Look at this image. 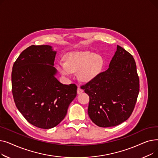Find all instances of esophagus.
Wrapping results in <instances>:
<instances>
[{
    "label": "esophagus",
    "instance_id": "esophagus-1",
    "mask_svg": "<svg viewBox=\"0 0 158 158\" xmlns=\"http://www.w3.org/2000/svg\"><path fill=\"white\" fill-rule=\"evenodd\" d=\"M82 92H83V90H82L81 88H80L79 87H78L77 89V94H81Z\"/></svg>",
    "mask_w": 158,
    "mask_h": 158
}]
</instances>
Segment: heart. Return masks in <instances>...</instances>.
<instances>
[{
  "label": "heart",
  "mask_w": 158,
  "mask_h": 158,
  "mask_svg": "<svg viewBox=\"0 0 158 158\" xmlns=\"http://www.w3.org/2000/svg\"><path fill=\"white\" fill-rule=\"evenodd\" d=\"M64 58L65 63L60 61L56 65L58 71L66 77H70L73 72H78L79 79L85 82L94 79L103 67L102 58L92 52H70Z\"/></svg>",
  "instance_id": "obj_1"
}]
</instances>
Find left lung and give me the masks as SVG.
I'll return each mask as SVG.
<instances>
[{
  "mask_svg": "<svg viewBox=\"0 0 158 158\" xmlns=\"http://www.w3.org/2000/svg\"><path fill=\"white\" fill-rule=\"evenodd\" d=\"M81 88L89 97L88 113L97 126L114 127L127 120L134 110L139 90L133 57L117 45L108 69Z\"/></svg>",
  "mask_w": 158,
  "mask_h": 158,
  "instance_id": "obj_1",
  "label": "left lung"
}]
</instances>
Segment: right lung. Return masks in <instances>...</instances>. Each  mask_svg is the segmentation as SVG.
<instances>
[{
    "mask_svg": "<svg viewBox=\"0 0 158 158\" xmlns=\"http://www.w3.org/2000/svg\"><path fill=\"white\" fill-rule=\"evenodd\" d=\"M56 54L51 45H31L13 66L12 92L16 106L27 122L41 129L57 126L77 95L76 85H63L56 77Z\"/></svg>",
    "mask_w": 158,
    "mask_h": 158,
    "instance_id": "1",
    "label": "right lung"
}]
</instances>
